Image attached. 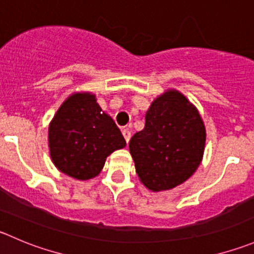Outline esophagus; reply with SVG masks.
<instances>
[{"mask_svg":"<svg viewBox=\"0 0 254 254\" xmlns=\"http://www.w3.org/2000/svg\"><path fill=\"white\" fill-rule=\"evenodd\" d=\"M123 136H124L125 141L129 142L130 137H131V132L129 131V129H124V130H123Z\"/></svg>","mask_w":254,"mask_h":254,"instance_id":"esophagus-1","label":"esophagus"}]
</instances>
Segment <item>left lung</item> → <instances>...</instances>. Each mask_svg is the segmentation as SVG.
Wrapping results in <instances>:
<instances>
[{
    "mask_svg": "<svg viewBox=\"0 0 254 254\" xmlns=\"http://www.w3.org/2000/svg\"><path fill=\"white\" fill-rule=\"evenodd\" d=\"M206 127L197 108L167 89L152 100L145 127L129 142L139 180L154 192L171 190L192 176L202 161Z\"/></svg>",
    "mask_w": 254,
    "mask_h": 254,
    "instance_id": "left-lung-1",
    "label": "left lung"
}]
</instances>
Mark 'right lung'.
<instances>
[{
  "mask_svg": "<svg viewBox=\"0 0 254 254\" xmlns=\"http://www.w3.org/2000/svg\"><path fill=\"white\" fill-rule=\"evenodd\" d=\"M125 145L119 127L90 92L70 94L49 123L52 161L59 171L75 180L98 176L107 157Z\"/></svg>",
  "mask_w": 254,
  "mask_h": 254,
  "instance_id": "obj_1",
  "label": "right lung"
}]
</instances>
